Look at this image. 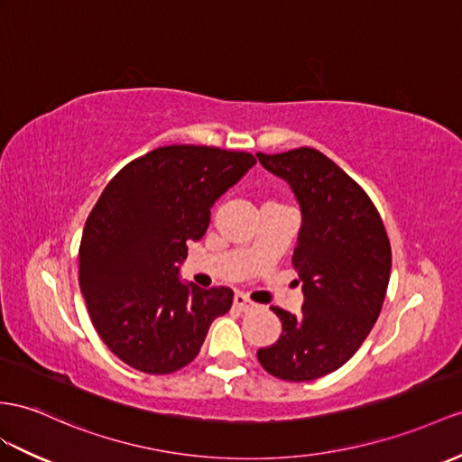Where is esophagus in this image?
<instances>
[{"instance_id": "esophagus-1", "label": "esophagus", "mask_w": 462, "mask_h": 462, "mask_svg": "<svg viewBox=\"0 0 462 462\" xmlns=\"http://www.w3.org/2000/svg\"><path fill=\"white\" fill-rule=\"evenodd\" d=\"M233 306L237 308L239 311H249L254 308V301H251L245 294H235L233 298Z\"/></svg>"}]
</instances>
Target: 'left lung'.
<instances>
[{
  "label": "left lung",
  "instance_id": "obj_1",
  "mask_svg": "<svg viewBox=\"0 0 462 462\" xmlns=\"http://www.w3.org/2000/svg\"><path fill=\"white\" fill-rule=\"evenodd\" d=\"M256 156L286 180L300 204L291 264L306 298L298 316L270 308L282 335L256 356L276 378L316 380L343 366L374 328L390 280V241L373 199L323 152L300 146Z\"/></svg>",
  "mask_w": 462,
  "mask_h": 462
}]
</instances>
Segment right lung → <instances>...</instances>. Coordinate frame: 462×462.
I'll use <instances>...</instances> for the list:
<instances>
[{
    "label": "right lung",
    "instance_id": "right-lung-1",
    "mask_svg": "<svg viewBox=\"0 0 462 462\" xmlns=\"http://www.w3.org/2000/svg\"><path fill=\"white\" fill-rule=\"evenodd\" d=\"M256 159L206 144L146 152L111 178L89 211L80 290L101 341L146 374H171L198 356L213 319L227 313L231 288L182 284L178 264L199 241L216 199Z\"/></svg>",
    "mask_w": 462,
    "mask_h": 462
}]
</instances>
